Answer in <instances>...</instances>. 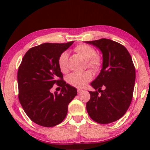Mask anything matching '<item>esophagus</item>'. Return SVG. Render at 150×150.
I'll return each mask as SVG.
<instances>
[{"label": "esophagus", "instance_id": "34e87169", "mask_svg": "<svg viewBox=\"0 0 150 150\" xmlns=\"http://www.w3.org/2000/svg\"><path fill=\"white\" fill-rule=\"evenodd\" d=\"M83 92V90H81V89H77V93L79 94H81V93Z\"/></svg>", "mask_w": 150, "mask_h": 150}]
</instances>
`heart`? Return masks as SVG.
I'll return each instance as SVG.
<instances>
[{
	"mask_svg": "<svg viewBox=\"0 0 150 150\" xmlns=\"http://www.w3.org/2000/svg\"><path fill=\"white\" fill-rule=\"evenodd\" d=\"M75 52L80 55L83 59L87 61V65L94 71H98L102 67V59L99 55L96 54V50L87 44H79L74 49ZM69 55L66 52H63L59 56L57 61L58 67L61 72L63 73L67 71V62ZM93 74L90 71L81 73H73L67 77V81L69 85L77 88H83L91 81Z\"/></svg>",
	"mask_w": 150,
	"mask_h": 150,
	"instance_id": "obj_1",
	"label": "heart"
}]
</instances>
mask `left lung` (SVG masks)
Masks as SVG:
<instances>
[{
  "mask_svg": "<svg viewBox=\"0 0 150 150\" xmlns=\"http://www.w3.org/2000/svg\"><path fill=\"white\" fill-rule=\"evenodd\" d=\"M85 42L98 48L103 54L102 69L91 83L101 93L88 91L91 98L86 105L87 112L99 124L113 122L124 115L132 99L136 79L132 59L124 45L111 40Z\"/></svg>",
  "mask_w": 150,
  "mask_h": 150,
  "instance_id": "8db88e82",
  "label": "left lung"
}]
</instances>
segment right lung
I'll return each instance as SVG.
<instances>
[{"label":"right lung","instance_id":"right-lung-1","mask_svg":"<svg viewBox=\"0 0 150 150\" xmlns=\"http://www.w3.org/2000/svg\"><path fill=\"white\" fill-rule=\"evenodd\" d=\"M74 42L45 43L30 48L18 71V98L30 120L40 126L53 127L67 114L68 105L77 95L76 88L66 83L58 67V58ZM56 84L61 93L50 92Z\"/></svg>","mask_w":150,"mask_h":150}]
</instances>
